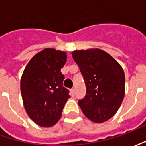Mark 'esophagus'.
I'll list each match as a JSON object with an SVG mask.
<instances>
[{"instance_id":"esophagus-1","label":"esophagus","mask_w":146,"mask_h":146,"mask_svg":"<svg viewBox=\"0 0 146 146\" xmlns=\"http://www.w3.org/2000/svg\"><path fill=\"white\" fill-rule=\"evenodd\" d=\"M70 93H71V95L74 96L75 95V88H71L70 89Z\"/></svg>"}]
</instances>
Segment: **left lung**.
<instances>
[{
	"mask_svg": "<svg viewBox=\"0 0 146 146\" xmlns=\"http://www.w3.org/2000/svg\"><path fill=\"white\" fill-rule=\"evenodd\" d=\"M72 58L84 76L86 96L79 102L84 115L101 123L112 118L125 94L123 67L109 53L99 48L75 50Z\"/></svg>",
	"mask_w": 146,
	"mask_h": 146,
	"instance_id": "left-lung-1",
	"label": "left lung"
}]
</instances>
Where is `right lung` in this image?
Masks as SVG:
<instances>
[{"instance_id":"obj_1","label":"right lung","mask_w":146,"mask_h":146,"mask_svg":"<svg viewBox=\"0 0 146 146\" xmlns=\"http://www.w3.org/2000/svg\"><path fill=\"white\" fill-rule=\"evenodd\" d=\"M66 58L64 51L44 48L32 57L23 72L20 89L23 106L39 126L56 124L70 98L68 90L62 86L64 76L61 72Z\"/></svg>"}]
</instances>
